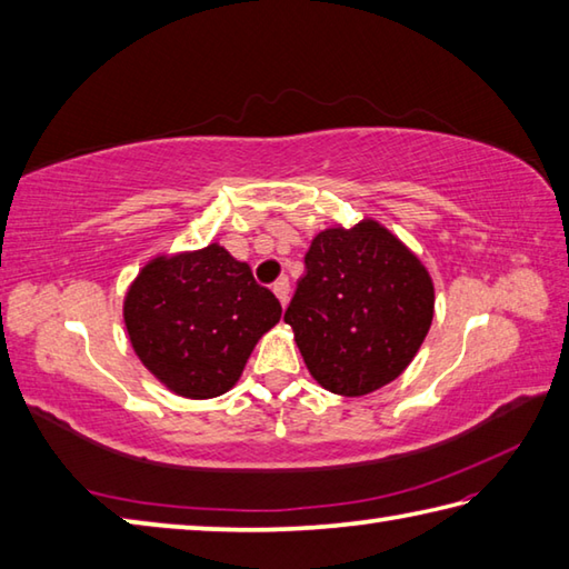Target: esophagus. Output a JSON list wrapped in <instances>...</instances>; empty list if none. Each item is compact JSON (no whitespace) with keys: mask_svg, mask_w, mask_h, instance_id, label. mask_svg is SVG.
<instances>
[{"mask_svg":"<svg viewBox=\"0 0 569 569\" xmlns=\"http://www.w3.org/2000/svg\"><path fill=\"white\" fill-rule=\"evenodd\" d=\"M273 293H276V298H278V300H281V306L286 308V303H288V296H291V286H288L286 278H278V281L273 283Z\"/></svg>","mask_w":569,"mask_h":569,"instance_id":"obj_1","label":"esophagus"}]
</instances>
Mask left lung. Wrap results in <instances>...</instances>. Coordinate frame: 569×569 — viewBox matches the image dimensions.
Masks as SVG:
<instances>
[{
	"mask_svg": "<svg viewBox=\"0 0 569 569\" xmlns=\"http://www.w3.org/2000/svg\"><path fill=\"white\" fill-rule=\"evenodd\" d=\"M433 318V283L380 221L332 227L310 241L306 276L283 320L306 367L332 395L362 397L397 380Z\"/></svg>",
	"mask_w": 569,
	"mask_h": 569,
	"instance_id": "1",
	"label": "left lung"
}]
</instances>
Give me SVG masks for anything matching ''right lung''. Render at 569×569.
I'll return each mask as SVG.
<instances>
[{"label": "right lung", "mask_w": 569, "mask_h": 569, "mask_svg": "<svg viewBox=\"0 0 569 569\" xmlns=\"http://www.w3.org/2000/svg\"><path fill=\"white\" fill-rule=\"evenodd\" d=\"M122 320L140 362L170 392L211 399L237 385L256 342L281 320V303L249 263L209 243L144 263Z\"/></svg>", "instance_id": "add662e5"}]
</instances>
